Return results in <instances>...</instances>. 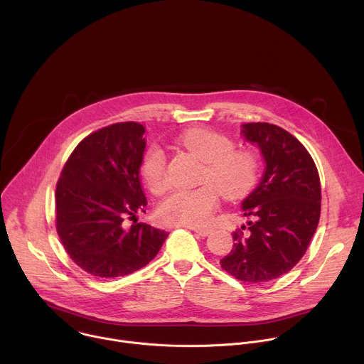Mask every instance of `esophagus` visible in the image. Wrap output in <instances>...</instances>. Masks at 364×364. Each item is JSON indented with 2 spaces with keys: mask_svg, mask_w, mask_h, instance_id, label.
Masks as SVG:
<instances>
[{
  "mask_svg": "<svg viewBox=\"0 0 364 364\" xmlns=\"http://www.w3.org/2000/svg\"><path fill=\"white\" fill-rule=\"evenodd\" d=\"M193 232H196L197 235H200V236H209L210 233H212V230L210 229H197V228H193L191 229Z\"/></svg>",
  "mask_w": 364,
  "mask_h": 364,
  "instance_id": "obj_1",
  "label": "esophagus"
}]
</instances>
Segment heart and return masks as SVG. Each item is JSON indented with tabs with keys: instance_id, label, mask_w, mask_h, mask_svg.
Returning a JSON list of instances; mask_svg holds the SVG:
<instances>
[{
	"instance_id": "obj_1",
	"label": "heart",
	"mask_w": 364,
	"mask_h": 364,
	"mask_svg": "<svg viewBox=\"0 0 364 364\" xmlns=\"http://www.w3.org/2000/svg\"><path fill=\"white\" fill-rule=\"evenodd\" d=\"M177 142L204 163L200 178L204 184L193 190H176L167 196L157 210L163 223L205 226L219 205V191L226 198H239L255 187L261 173V159L253 148H237L230 136L209 128L187 129ZM141 177L154 194L168 188L167 157L160 146L154 145L144 154Z\"/></svg>"
}]
</instances>
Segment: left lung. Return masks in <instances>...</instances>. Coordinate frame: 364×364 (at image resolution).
Instances as JSON below:
<instances>
[{"label":"left lung","mask_w":364,"mask_h":364,"mask_svg":"<svg viewBox=\"0 0 364 364\" xmlns=\"http://www.w3.org/2000/svg\"><path fill=\"white\" fill-rule=\"evenodd\" d=\"M245 138L257 144L267 161L264 178L242 203L252 218L247 233L233 232V249L220 267L247 284L272 281L291 271L305 255L321 215V184L306 148L284 128L245 124Z\"/></svg>","instance_id":"1"}]
</instances>
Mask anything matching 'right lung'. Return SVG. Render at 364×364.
<instances>
[{"label": "right lung", "instance_id": "obj_1", "mask_svg": "<svg viewBox=\"0 0 364 364\" xmlns=\"http://www.w3.org/2000/svg\"><path fill=\"white\" fill-rule=\"evenodd\" d=\"M144 127L118 122L83 138L56 186V230L72 261L97 278L129 275L161 249L167 232L138 223L146 197L139 183ZM125 218H134L125 228Z\"/></svg>", "mask_w": 364, "mask_h": 364}]
</instances>
